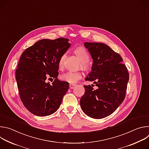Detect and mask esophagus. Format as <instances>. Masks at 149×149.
I'll return each instance as SVG.
<instances>
[{"label": "esophagus", "instance_id": "1", "mask_svg": "<svg viewBox=\"0 0 149 149\" xmlns=\"http://www.w3.org/2000/svg\"><path fill=\"white\" fill-rule=\"evenodd\" d=\"M75 86H75V84H70V89H73Z\"/></svg>", "mask_w": 149, "mask_h": 149}]
</instances>
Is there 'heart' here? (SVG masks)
<instances>
[{
    "instance_id": "obj_1",
    "label": "heart",
    "mask_w": 149,
    "mask_h": 149,
    "mask_svg": "<svg viewBox=\"0 0 149 149\" xmlns=\"http://www.w3.org/2000/svg\"><path fill=\"white\" fill-rule=\"evenodd\" d=\"M74 52L76 55L78 57L80 61L81 62V67L83 69H86L87 68V63L90 60V55L87 51L83 47H79L75 48ZM66 56V54H63L60 57L58 62V66L59 69L63 68V61H64ZM82 78V74L81 72H72L68 71L64 74H63L61 76V79L65 82H67L71 84H74L78 80Z\"/></svg>"
}]
</instances>
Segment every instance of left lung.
Returning a JSON list of instances; mask_svg holds the SVG:
<instances>
[{"mask_svg":"<svg viewBox=\"0 0 149 149\" xmlns=\"http://www.w3.org/2000/svg\"><path fill=\"white\" fill-rule=\"evenodd\" d=\"M93 60L91 71L85 79L94 81L97 89L84 86L85 93L80 99L84 113L94 118L111 114L124 100L129 74L122 57L102 43L85 42Z\"/></svg>","mask_w":149,"mask_h":149,"instance_id":"obj_1","label":"left lung"}]
</instances>
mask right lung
I'll list each match as a JSON object with an SVG mask.
<instances>
[{
  "label": "right lung",
  "mask_w": 149,
  "mask_h": 149,
  "mask_svg": "<svg viewBox=\"0 0 149 149\" xmlns=\"http://www.w3.org/2000/svg\"><path fill=\"white\" fill-rule=\"evenodd\" d=\"M69 39L59 38L38 40L21 55L16 80L21 101L25 108L35 116L51 115L59 108L69 83L57 78L58 62L71 44ZM53 78L51 84L46 81Z\"/></svg>",
  "instance_id": "1"
}]
</instances>
